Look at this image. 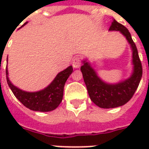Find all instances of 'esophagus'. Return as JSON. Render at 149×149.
Instances as JSON below:
<instances>
[{
    "instance_id": "34e87169",
    "label": "esophagus",
    "mask_w": 149,
    "mask_h": 149,
    "mask_svg": "<svg viewBox=\"0 0 149 149\" xmlns=\"http://www.w3.org/2000/svg\"><path fill=\"white\" fill-rule=\"evenodd\" d=\"M72 66L74 68H79L81 66V59L79 56H76L72 60Z\"/></svg>"
}]
</instances>
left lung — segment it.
<instances>
[{"label": "left lung", "mask_w": 149, "mask_h": 149, "mask_svg": "<svg viewBox=\"0 0 149 149\" xmlns=\"http://www.w3.org/2000/svg\"><path fill=\"white\" fill-rule=\"evenodd\" d=\"M109 31H119L131 45L132 49L133 72L128 79L118 84H111L104 82L95 70L86 60L80 68L90 98L101 108H114L125 104L135 93L142 77V66L138 49L127 28L113 19Z\"/></svg>", "instance_id": "1"}]
</instances>
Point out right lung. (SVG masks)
<instances>
[{
  "instance_id": "obj_1",
  "label": "right lung",
  "mask_w": 149,
  "mask_h": 149,
  "mask_svg": "<svg viewBox=\"0 0 149 149\" xmlns=\"http://www.w3.org/2000/svg\"><path fill=\"white\" fill-rule=\"evenodd\" d=\"M25 22L22 26L26 24ZM72 66L70 65L58 72L51 84L40 91L26 92L14 86L8 78V68L6 67V77L9 87L18 100L31 111L48 112L55 110L60 104L63 97V89L67 79L72 72Z\"/></svg>"
}]
</instances>
